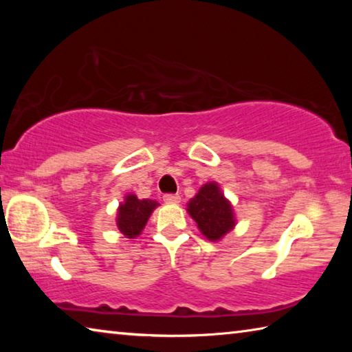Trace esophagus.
<instances>
[{
    "mask_svg": "<svg viewBox=\"0 0 352 352\" xmlns=\"http://www.w3.org/2000/svg\"><path fill=\"white\" fill-rule=\"evenodd\" d=\"M180 200H182V197L178 194H166L164 195V201L166 204H174V205H177V204H180Z\"/></svg>",
    "mask_w": 352,
    "mask_h": 352,
    "instance_id": "obj_1",
    "label": "esophagus"
}]
</instances>
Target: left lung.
Here are the masks:
<instances>
[{"instance_id":"left-lung-1","label":"left lung","mask_w":352,"mask_h":352,"mask_svg":"<svg viewBox=\"0 0 352 352\" xmlns=\"http://www.w3.org/2000/svg\"><path fill=\"white\" fill-rule=\"evenodd\" d=\"M186 206L200 233L211 242L223 239L237 223L233 205L225 197L217 182L205 183Z\"/></svg>"}]
</instances>
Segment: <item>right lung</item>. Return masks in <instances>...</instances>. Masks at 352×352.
Masks as SVG:
<instances>
[{
	"label": "right lung",
	"mask_w": 352,
	"mask_h": 352,
	"mask_svg": "<svg viewBox=\"0 0 352 352\" xmlns=\"http://www.w3.org/2000/svg\"><path fill=\"white\" fill-rule=\"evenodd\" d=\"M160 204L157 200L138 199L135 194H127L118 206L116 226L127 239H135L144 230L148 217Z\"/></svg>",
	"instance_id": "add662e5"
}]
</instances>
